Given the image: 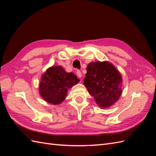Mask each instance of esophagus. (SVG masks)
Here are the masks:
<instances>
[{"label": "esophagus", "instance_id": "34e87169", "mask_svg": "<svg viewBox=\"0 0 156 156\" xmlns=\"http://www.w3.org/2000/svg\"><path fill=\"white\" fill-rule=\"evenodd\" d=\"M76 73H77V76L79 77V78H81V77H82V73H81V71H79V70H78V71H77V72H76Z\"/></svg>", "mask_w": 156, "mask_h": 156}]
</instances>
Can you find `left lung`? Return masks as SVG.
<instances>
[{"instance_id": "1", "label": "left lung", "mask_w": 156, "mask_h": 156, "mask_svg": "<svg viewBox=\"0 0 156 156\" xmlns=\"http://www.w3.org/2000/svg\"><path fill=\"white\" fill-rule=\"evenodd\" d=\"M84 84L97 104L106 108L119 100L122 94V79L113 65L108 62L88 64Z\"/></svg>"}]
</instances>
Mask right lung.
<instances>
[{"mask_svg": "<svg viewBox=\"0 0 156 156\" xmlns=\"http://www.w3.org/2000/svg\"><path fill=\"white\" fill-rule=\"evenodd\" d=\"M79 81L73 73H68L60 66H55L42 75L39 91L46 101L57 105L66 98L68 90Z\"/></svg>", "mask_w": 156, "mask_h": 156, "instance_id": "right-lung-1", "label": "right lung"}]
</instances>
